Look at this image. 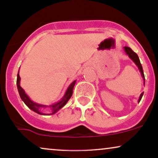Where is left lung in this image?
<instances>
[{"label": "left lung", "instance_id": "1", "mask_svg": "<svg viewBox=\"0 0 158 158\" xmlns=\"http://www.w3.org/2000/svg\"><path fill=\"white\" fill-rule=\"evenodd\" d=\"M124 50H125V52H126V53L127 54V55L128 56V57H129L130 59H131V60L133 61L134 62H135V64L137 66V68H138L139 72L141 73V76H142L143 80H144V85H145V77H144V73H143V67L140 64V61H139V57H138V56H137V54L136 53V52H134L131 48H128V47H124ZM143 95V93L141 94L140 96H139V99H138V102H139V101H140L141 99H142Z\"/></svg>", "mask_w": 158, "mask_h": 158}]
</instances>
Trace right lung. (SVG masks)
I'll return each mask as SVG.
<instances>
[{
	"label": "right lung",
	"instance_id": "add662e5",
	"mask_svg": "<svg viewBox=\"0 0 158 158\" xmlns=\"http://www.w3.org/2000/svg\"><path fill=\"white\" fill-rule=\"evenodd\" d=\"M20 81H21V77L19 76V73L17 75V88L18 90H19V93L20 95V97L22 99V101L25 103V105L28 107L30 109H31L33 111H35V113L41 114V115H50V114H56L58 110H59L61 108H63L66 103L68 102L69 99H70V97H72V94H73V89L74 88V85L76 84V80L73 81L68 86V89L66 90L64 95L63 96V97L61 98L59 102L54 103V104L50 105V106H46V105H41L39 104V103H36L33 101H32L30 99V98L27 96V94L25 93L24 90L20 85ZM46 107H50L52 110V113L50 114H45L42 111V109Z\"/></svg>",
	"mask_w": 158,
	"mask_h": 158
}]
</instances>
